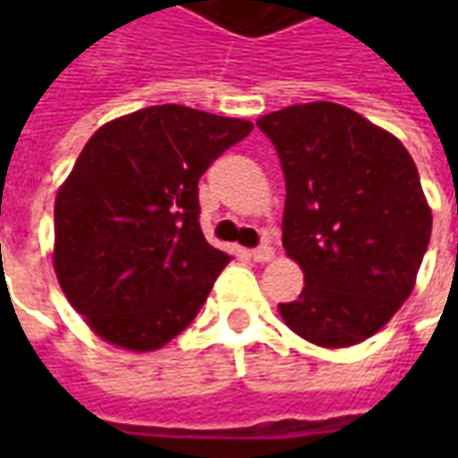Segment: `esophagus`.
I'll use <instances>...</instances> for the list:
<instances>
[{"label": "esophagus", "instance_id": "obj_1", "mask_svg": "<svg viewBox=\"0 0 458 458\" xmlns=\"http://www.w3.org/2000/svg\"><path fill=\"white\" fill-rule=\"evenodd\" d=\"M275 257V250L270 247V244H259L257 250H252V259L255 262H270Z\"/></svg>", "mask_w": 458, "mask_h": 458}]
</instances>
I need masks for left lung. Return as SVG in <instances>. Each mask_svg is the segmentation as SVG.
I'll return each mask as SVG.
<instances>
[{"instance_id":"1","label":"left lung","mask_w":458,"mask_h":458,"mask_svg":"<svg viewBox=\"0 0 458 458\" xmlns=\"http://www.w3.org/2000/svg\"><path fill=\"white\" fill-rule=\"evenodd\" d=\"M285 173L283 247L306 285L280 316L326 349L377 334L413 293L431 208L403 142L331 101L257 119Z\"/></svg>"}]
</instances>
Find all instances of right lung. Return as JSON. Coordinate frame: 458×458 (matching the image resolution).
<instances>
[{"label": "right lung", "instance_id": "right-lung-1", "mask_svg": "<svg viewBox=\"0 0 458 458\" xmlns=\"http://www.w3.org/2000/svg\"><path fill=\"white\" fill-rule=\"evenodd\" d=\"M252 122L148 106L106 122L55 196L53 265L104 342L152 352L196 318L232 257L199 224V178Z\"/></svg>", "mask_w": 458, "mask_h": 458}]
</instances>
